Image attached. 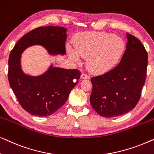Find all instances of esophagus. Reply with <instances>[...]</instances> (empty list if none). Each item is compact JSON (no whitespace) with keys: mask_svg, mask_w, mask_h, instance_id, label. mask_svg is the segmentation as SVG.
Listing matches in <instances>:
<instances>
[{"mask_svg":"<svg viewBox=\"0 0 154 154\" xmlns=\"http://www.w3.org/2000/svg\"><path fill=\"white\" fill-rule=\"evenodd\" d=\"M81 78L82 79H89V76L85 74V73H82L81 75Z\"/></svg>","mask_w":154,"mask_h":154,"instance_id":"esophagus-1","label":"esophagus"}]
</instances>
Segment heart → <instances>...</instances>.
<instances>
[{"mask_svg": "<svg viewBox=\"0 0 154 154\" xmlns=\"http://www.w3.org/2000/svg\"><path fill=\"white\" fill-rule=\"evenodd\" d=\"M75 50L68 48L69 58L79 63L80 56L87 57L86 64L89 70L94 73H102L112 69L125 51L123 39L117 35L106 32L83 33L75 38Z\"/></svg>", "mask_w": 154, "mask_h": 154, "instance_id": "heart-1", "label": "heart"}]
</instances>
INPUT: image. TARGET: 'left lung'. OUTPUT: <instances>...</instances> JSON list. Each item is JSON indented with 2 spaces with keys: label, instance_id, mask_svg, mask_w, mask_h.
<instances>
[{
  "label": "left lung",
  "instance_id": "1",
  "mask_svg": "<svg viewBox=\"0 0 154 154\" xmlns=\"http://www.w3.org/2000/svg\"><path fill=\"white\" fill-rule=\"evenodd\" d=\"M121 62L103 75L92 77L90 104L98 114L112 118L132 110L140 100L146 77L148 54L139 39L126 33Z\"/></svg>",
  "mask_w": 154,
  "mask_h": 154
}]
</instances>
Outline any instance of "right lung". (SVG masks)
<instances>
[{"label":"right lung","instance_id":"add662e5","mask_svg":"<svg viewBox=\"0 0 154 154\" xmlns=\"http://www.w3.org/2000/svg\"><path fill=\"white\" fill-rule=\"evenodd\" d=\"M66 29L41 26L22 36L15 44L8 60L10 85L22 108L31 115L48 116L66 102L81 76L77 69L54 67L51 64L40 75L26 74L22 69V52L32 45H41L52 55L66 54Z\"/></svg>","mask_w":154,"mask_h":154}]
</instances>
